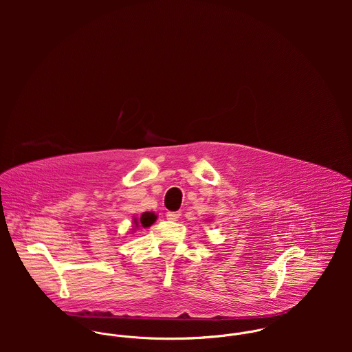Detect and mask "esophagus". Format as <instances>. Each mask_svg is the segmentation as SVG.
I'll use <instances>...</instances> for the list:
<instances>
[{"mask_svg":"<svg viewBox=\"0 0 352 352\" xmlns=\"http://www.w3.org/2000/svg\"><path fill=\"white\" fill-rule=\"evenodd\" d=\"M182 212L180 211H168L166 212V219L168 221H177L180 218Z\"/></svg>","mask_w":352,"mask_h":352,"instance_id":"esophagus-1","label":"esophagus"}]
</instances>
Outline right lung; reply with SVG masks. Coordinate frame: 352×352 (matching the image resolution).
Instances as JSON below:
<instances>
[{
    "instance_id": "add662e5",
    "label": "right lung",
    "mask_w": 352,
    "mask_h": 352,
    "mask_svg": "<svg viewBox=\"0 0 352 352\" xmlns=\"http://www.w3.org/2000/svg\"><path fill=\"white\" fill-rule=\"evenodd\" d=\"M157 219V215L151 211H145L140 218H134L135 228H149Z\"/></svg>"
}]
</instances>
